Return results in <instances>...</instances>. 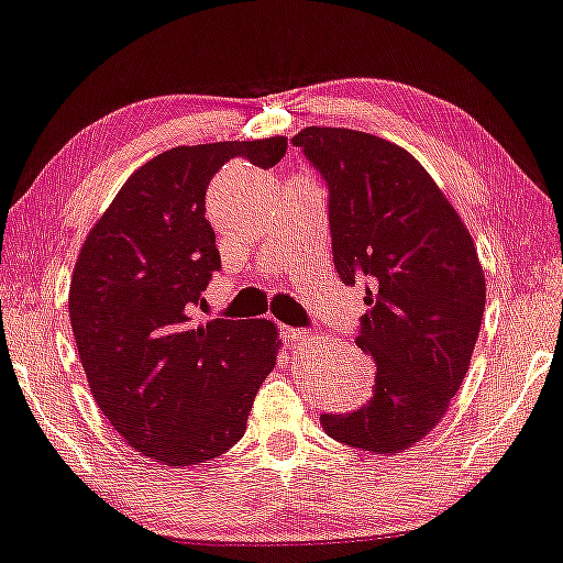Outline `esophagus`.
I'll list each match as a JSON object with an SVG mask.
<instances>
[{
  "mask_svg": "<svg viewBox=\"0 0 563 563\" xmlns=\"http://www.w3.org/2000/svg\"><path fill=\"white\" fill-rule=\"evenodd\" d=\"M282 335H284L286 343H301V341H306V338H309V333H306L303 328H289V325H282Z\"/></svg>",
  "mask_w": 563,
  "mask_h": 563,
  "instance_id": "34e87169",
  "label": "esophagus"
}]
</instances>
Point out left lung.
Here are the masks:
<instances>
[{
  "instance_id": "1",
  "label": "left lung",
  "mask_w": 563,
  "mask_h": 563,
  "mask_svg": "<svg viewBox=\"0 0 563 563\" xmlns=\"http://www.w3.org/2000/svg\"><path fill=\"white\" fill-rule=\"evenodd\" d=\"M328 186L333 264L365 282L355 343L375 360V389L350 413H321L328 437L397 453L437 427L468 373L485 311L471 232L401 146L341 126L291 140Z\"/></svg>"
}]
</instances>
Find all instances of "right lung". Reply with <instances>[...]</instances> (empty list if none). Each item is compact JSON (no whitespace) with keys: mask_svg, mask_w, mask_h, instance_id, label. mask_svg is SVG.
I'll list each match as a JSON object with an SVG mask.
<instances>
[{"mask_svg":"<svg viewBox=\"0 0 563 563\" xmlns=\"http://www.w3.org/2000/svg\"><path fill=\"white\" fill-rule=\"evenodd\" d=\"M284 136L174 146L126 178L90 230L70 282V325L114 431L164 465H200L242 439L277 363L264 318L196 323L220 272L206 190L230 158L272 168Z\"/></svg>","mask_w":563,"mask_h":563,"instance_id":"right-lung-1","label":"right lung"}]
</instances>
